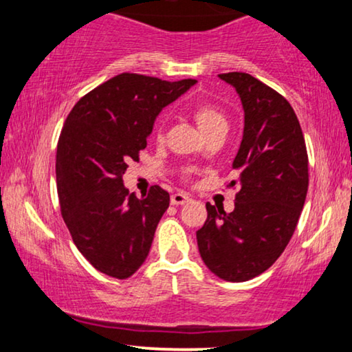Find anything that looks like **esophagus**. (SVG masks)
<instances>
[{
  "mask_svg": "<svg viewBox=\"0 0 352 352\" xmlns=\"http://www.w3.org/2000/svg\"><path fill=\"white\" fill-rule=\"evenodd\" d=\"M187 201H190V197L184 192H176L171 195V205H186Z\"/></svg>",
  "mask_w": 352,
  "mask_h": 352,
  "instance_id": "34e87169",
  "label": "esophagus"
}]
</instances>
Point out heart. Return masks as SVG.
Masks as SVG:
<instances>
[{"instance_id":"b5f03b06","label":"heart","mask_w":352,"mask_h":352,"mask_svg":"<svg viewBox=\"0 0 352 352\" xmlns=\"http://www.w3.org/2000/svg\"><path fill=\"white\" fill-rule=\"evenodd\" d=\"M190 113L205 136L216 131H228V117L218 105L210 102V100H200V102L192 105ZM158 138H160V133H158Z\"/></svg>"}]
</instances>
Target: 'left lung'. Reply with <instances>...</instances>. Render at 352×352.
Masks as SVG:
<instances>
[{
	"label": "left lung",
	"instance_id": "1",
	"mask_svg": "<svg viewBox=\"0 0 352 352\" xmlns=\"http://www.w3.org/2000/svg\"><path fill=\"white\" fill-rule=\"evenodd\" d=\"M242 100L245 126L230 187L232 213L206 204L197 230L200 256L214 276L245 282L267 271L290 242L305 206L309 173L305 136L288 100L242 72L218 75Z\"/></svg>",
	"mask_w": 352,
	"mask_h": 352
}]
</instances>
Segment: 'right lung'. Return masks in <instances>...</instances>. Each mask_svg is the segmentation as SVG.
I'll use <instances>...</instances> for the list:
<instances>
[{"mask_svg":"<svg viewBox=\"0 0 352 352\" xmlns=\"http://www.w3.org/2000/svg\"><path fill=\"white\" fill-rule=\"evenodd\" d=\"M195 83L122 74L81 98L65 120L56 157L62 218L80 253L105 276L131 277L151 252L170 194L152 186L138 199L123 175L158 113Z\"/></svg>","mask_w":352,"mask_h":352,"instance_id":"add662e5","label":"right lung"}]
</instances>
